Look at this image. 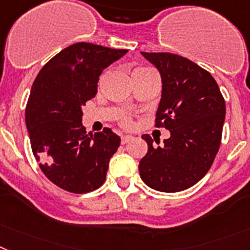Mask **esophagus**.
<instances>
[{"instance_id": "esophagus-1", "label": "esophagus", "mask_w": 250, "mask_h": 250, "mask_svg": "<svg viewBox=\"0 0 250 250\" xmlns=\"http://www.w3.org/2000/svg\"><path fill=\"white\" fill-rule=\"evenodd\" d=\"M131 140H133V137H132V136H122V145H125V144H127V142H129L131 141Z\"/></svg>"}]
</instances>
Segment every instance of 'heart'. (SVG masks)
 Returning <instances> with one entry per match:
<instances>
[{"mask_svg":"<svg viewBox=\"0 0 250 250\" xmlns=\"http://www.w3.org/2000/svg\"><path fill=\"white\" fill-rule=\"evenodd\" d=\"M140 70H145V68H137V70H135V71H140ZM121 122H122V125H125V127H129V125H132V121L128 115H123L121 119Z\"/></svg>","mask_w":250,"mask_h":250,"instance_id":"obj_1","label":"heart"}]
</instances>
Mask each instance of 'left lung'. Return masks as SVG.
Returning a JSON list of instances; mask_svg holds the SVG:
<instances>
[{
  "mask_svg": "<svg viewBox=\"0 0 250 250\" xmlns=\"http://www.w3.org/2000/svg\"><path fill=\"white\" fill-rule=\"evenodd\" d=\"M161 75L163 91L155 125L170 131L163 146L148 150L138 170L144 183L159 192L184 190L200 182L221 144L225 100L211 73L178 54L141 52Z\"/></svg>",
  "mask_w": 250,
  "mask_h": 250,
  "instance_id": "obj_1",
  "label": "left lung"
}]
</instances>
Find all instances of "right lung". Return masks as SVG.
<instances>
[{"label":"right lung","instance_id":"right-lung-1","mask_svg":"<svg viewBox=\"0 0 250 250\" xmlns=\"http://www.w3.org/2000/svg\"><path fill=\"white\" fill-rule=\"evenodd\" d=\"M125 53L72 44L44 64L31 86L25 110L31 150L44 175L67 192H91L105 182L121 137L110 128L87 135L83 106L96 95L103 70Z\"/></svg>","mask_w":250,"mask_h":250}]
</instances>
